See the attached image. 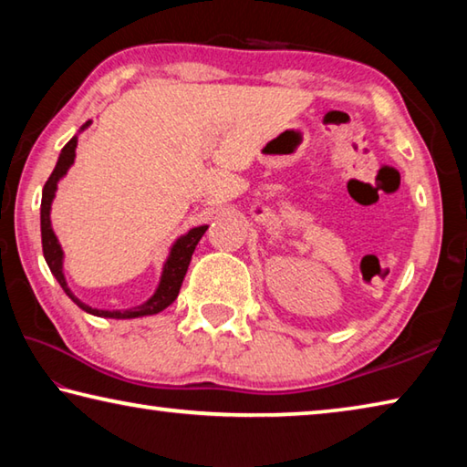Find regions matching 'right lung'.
I'll return each instance as SVG.
<instances>
[{
    "mask_svg": "<svg viewBox=\"0 0 467 467\" xmlns=\"http://www.w3.org/2000/svg\"><path fill=\"white\" fill-rule=\"evenodd\" d=\"M90 125V121L86 123ZM82 125V130L86 128ZM76 146H78V138L74 136L72 140L67 141L66 146H63L61 154H59V161L55 164V169L51 172V177L47 179V183L43 187V202H41V236H43V255L47 259V265H49L51 274L57 278V282L61 284V288L66 290V295L74 300V303L80 306L82 311L90 313V315H97V317H110V319H133V317H144V315H154V313H161L162 309H167V306L172 303V300L177 298L179 290H181V284H183V278L187 274V267L189 262H192V255L195 251V244L200 243V239L203 236V233L208 231V226H197L192 228L185 236H181V239L172 244L171 249V255L167 259V264H164V272H162V280L158 284V290L154 292V296L146 300L144 305L140 306H133V309H125V311H99V309H92V306L84 305L82 300H78L72 290L67 288L66 278H63V251H61V244L57 243V236H55L53 228H51V218H49V212H51V202L55 197V189H57V181L66 175L67 169L72 167L74 162V156H76Z\"/></svg>",
    "mask_w": 467,
    "mask_h": 467,
    "instance_id": "add662e5",
    "label": "right lung"
}]
</instances>
